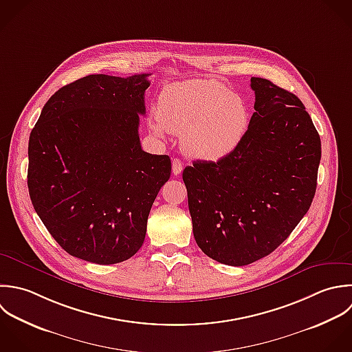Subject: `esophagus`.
<instances>
[{
  "instance_id": "obj_1",
  "label": "esophagus",
  "mask_w": 352,
  "mask_h": 352,
  "mask_svg": "<svg viewBox=\"0 0 352 352\" xmlns=\"http://www.w3.org/2000/svg\"><path fill=\"white\" fill-rule=\"evenodd\" d=\"M182 167H184V164L179 159L173 160V174L174 175H179L182 173Z\"/></svg>"
}]
</instances>
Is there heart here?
<instances>
[{
  "label": "heart",
  "mask_w": 352,
  "mask_h": 352,
  "mask_svg": "<svg viewBox=\"0 0 352 352\" xmlns=\"http://www.w3.org/2000/svg\"><path fill=\"white\" fill-rule=\"evenodd\" d=\"M250 124L244 100L214 79L167 85L159 111L149 119L156 135L181 134L184 152L195 159L218 162L241 144Z\"/></svg>",
  "instance_id": "obj_1"
}]
</instances>
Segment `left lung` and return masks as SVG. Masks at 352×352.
<instances>
[{"label":"left lung","instance_id":"1","mask_svg":"<svg viewBox=\"0 0 352 352\" xmlns=\"http://www.w3.org/2000/svg\"><path fill=\"white\" fill-rule=\"evenodd\" d=\"M251 87L255 112L236 151L182 173L195 240L229 266L254 263L289 237L313 203L321 160L303 102L263 78H251Z\"/></svg>","mask_w":352,"mask_h":352}]
</instances>
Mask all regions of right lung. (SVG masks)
I'll use <instances>...</instances> for the list:
<instances>
[{
  "label": "right lung",
  "mask_w": 352,
  "mask_h": 352,
  "mask_svg": "<svg viewBox=\"0 0 352 352\" xmlns=\"http://www.w3.org/2000/svg\"><path fill=\"white\" fill-rule=\"evenodd\" d=\"M148 76L97 74L65 85L31 130V203L57 244L82 261L113 265L137 254L170 178V157L140 142Z\"/></svg>",
  "instance_id": "obj_1"
}]
</instances>
